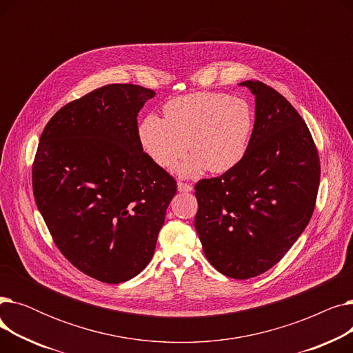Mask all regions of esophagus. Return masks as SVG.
<instances>
[{
	"mask_svg": "<svg viewBox=\"0 0 353 353\" xmlns=\"http://www.w3.org/2000/svg\"><path fill=\"white\" fill-rule=\"evenodd\" d=\"M177 190H179L180 193H189V192L193 190V188L190 186V184H188V183L179 181V183H177Z\"/></svg>",
	"mask_w": 353,
	"mask_h": 353,
	"instance_id": "34e87169",
	"label": "esophagus"
}]
</instances>
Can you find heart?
I'll list each match as a JSON object with an SVG mask.
<instances>
[{"label": "heart", "mask_w": 353, "mask_h": 353, "mask_svg": "<svg viewBox=\"0 0 353 353\" xmlns=\"http://www.w3.org/2000/svg\"><path fill=\"white\" fill-rule=\"evenodd\" d=\"M164 119L148 114L139 125L143 152L159 167L177 169L181 177L226 173L242 161L250 147L256 113L242 97L226 92H194L165 103Z\"/></svg>", "instance_id": "1"}]
</instances>
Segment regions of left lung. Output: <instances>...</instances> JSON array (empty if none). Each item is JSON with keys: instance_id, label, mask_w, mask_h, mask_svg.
Segmentation results:
<instances>
[{"instance_id": "1", "label": "left lung", "mask_w": 353, "mask_h": 353, "mask_svg": "<svg viewBox=\"0 0 353 353\" xmlns=\"http://www.w3.org/2000/svg\"><path fill=\"white\" fill-rule=\"evenodd\" d=\"M256 127L245 159L194 189V228L208 261L233 279L273 268L303 233L316 201L321 164L298 111L272 87L243 81Z\"/></svg>"}]
</instances>
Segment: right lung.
I'll use <instances>...</instances> for the list:
<instances>
[{"label": "right lung", "instance_id": "add662e5", "mask_svg": "<svg viewBox=\"0 0 353 353\" xmlns=\"http://www.w3.org/2000/svg\"><path fill=\"white\" fill-rule=\"evenodd\" d=\"M153 90L108 84L71 101L47 123L32 190L67 261L104 283L137 276L154 254L174 179L139 141L137 116Z\"/></svg>", "mask_w": 353, "mask_h": 353}]
</instances>
